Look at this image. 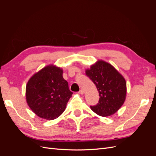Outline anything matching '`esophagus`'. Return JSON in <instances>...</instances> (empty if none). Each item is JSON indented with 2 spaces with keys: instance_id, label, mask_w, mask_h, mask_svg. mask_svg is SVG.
Listing matches in <instances>:
<instances>
[{
  "instance_id": "obj_1",
  "label": "esophagus",
  "mask_w": 156,
  "mask_h": 156,
  "mask_svg": "<svg viewBox=\"0 0 156 156\" xmlns=\"http://www.w3.org/2000/svg\"><path fill=\"white\" fill-rule=\"evenodd\" d=\"M79 94H81V95H83V94H84V91L83 90H80V91L79 92Z\"/></svg>"
}]
</instances>
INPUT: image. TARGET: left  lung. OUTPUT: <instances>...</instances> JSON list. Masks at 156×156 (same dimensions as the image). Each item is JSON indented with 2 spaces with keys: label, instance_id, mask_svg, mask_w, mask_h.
<instances>
[{
  "label": "left lung",
  "instance_id": "obj_1",
  "mask_svg": "<svg viewBox=\"0 0 156 156\" xmlns=\"http://www.w3.org/2000/svg\"><path fill=\"white\" fill-rule=\"evenodd\" d=\"M85 73L95 84L100 100L91 109L101 116L114 115L124 104L127 87L124 77L111 64L98 60L86 69Z\"/></svg>",
  "mask_w": 156,
  "mask_h": 156
}]
</instances>
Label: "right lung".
Masks as SVG:
<instances>
[{
	"mask_svg": "<svg viewBox=\"0 0 156 156\" xmlns=\"http://www.w3.org/2000/svg\"><path fill=\"white\" fill-rule=\"evenodd\" d=\"M62 74L63 69L60 67L49 64L35 73L27 82V105L41 119H57L65 111L72 96Z\"/></svg>",
	"mask_w": 156,
	"mask_h": 156,
	"instance_id": "add662e5",
	"label": "right lung"
}]
</instances>
